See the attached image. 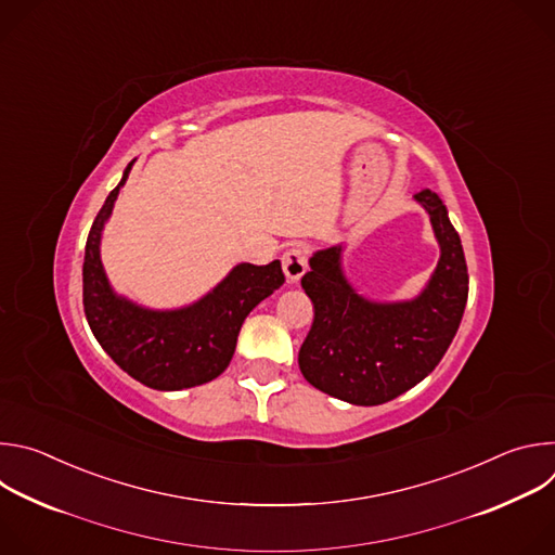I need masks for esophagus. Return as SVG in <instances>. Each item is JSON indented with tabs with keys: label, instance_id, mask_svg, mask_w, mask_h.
Listing matches in <instances>:
<instances>
[{
	"label": "esophagus",
	"instance_id": "esophagus-1",
	"mask_svg": "<svg viewBox=\"0 0 555 555\" xmlns=\"http://www.w3.org/2000/svg\"><path fill=\"white\" fill-rule=\"evenodd\" d=\"M307 259L309 253L302 246H294L283 255V272L289 283H296L307 272Z\"/></svg>",
	"mask_w": 555,
	"mask_h": 555
}]
</instances>
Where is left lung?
Here are the masks:
<instances>
[{
    "label": "left lung",
    "instance_id": "obj_1",
    "mask_svg": "<svg viewBox=\"0 0 555 555\" xmlns=\"http://www.w3.org/2000/svg\"><path fill=\"white\" fill-rule=\"evenodd\" d=\"M415 199L426 208L441 248L439 263L413 300L375 302L343 274V246L319 250L300 279L313 302V323L298 351L305 379L349 404L377 406L420 384L448 351L467 302L461 240L437 193Z\"/></svg>",
    "mask_w": 555,
    "mask_h": 555
}]
</instances>
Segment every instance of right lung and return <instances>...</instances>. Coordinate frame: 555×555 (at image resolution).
I'll return each mask as SVG.
<instances>
[{
    "mask_svg": "<svg viewBox=\"0 0 555 555\" xmlns=\"http://www.w3.org/2000/svg\"><path fill=\"white\" fill-rule=\"evenodd\" d=\"M120 184L107 195L86 244L83 307L92 334L133 379L155 390H180L221 375L232 360L246 315L283 283L281 261L240 263L204 298L182 309H146L118 296L101 263V234Z\"/></svg>",
    "mask_w": 555,
    "mask_h": 555,
    "instance_id": "1",
    "label": "right lung"
}]
</instances>
